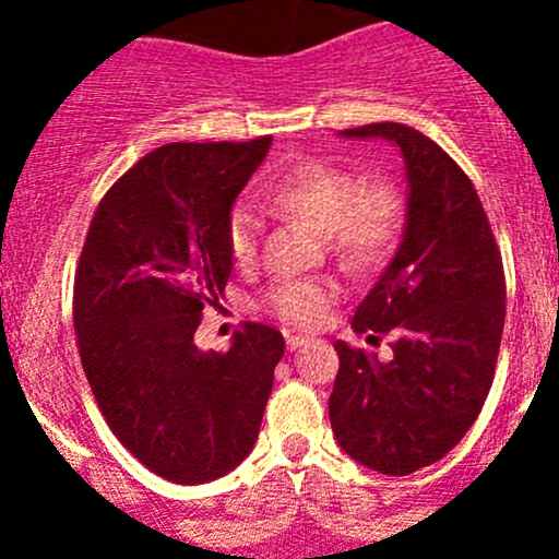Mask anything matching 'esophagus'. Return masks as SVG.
<instances>
[{"label":"esophagus","instance_id":"esophagus-1","mask_svg":"<svg viewBox=\"0 0 559 559\" xmlns=\"http://www.w3.org/2000/svg\"><path fill=\"white\" fill-rule=\"evenodd\" d=\"M306 343H308L306 335H292V337H286V348H289V352H295V348L306 346Z\"/></svg>","mask_w":559,"mask_h":559}]
</instances>
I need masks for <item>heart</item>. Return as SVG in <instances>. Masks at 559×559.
Wrapping results in <instances>:
<instances>
[{"mask_svg":"<svg viewBox=\"0 0 559 559\" xmlns=\"http://www.w3.org/2000/svg\"><path fill=\"white\" fill-rule=\"evenodd\" d=\"M267 202L284 216L311 224L326 235L337 257L354 270L381 262L403 222V205L394 186L384 180L362 183L359 175L324 159H302L286 167L270 183ZM259 222L238 207L227 222V246L235 262H248L257 251ZM335 289L324 281H289L270 292V308L295 326H313L324 316Z\"/></svg>","mask_w":559,"mask_h":559,"instance_id":"1","label":"heart"}]
</instances>
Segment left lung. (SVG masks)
I'll list each match as a JSON object with an SVG mask.
<instances>
[{
    "instance_id": "left-lung-1",
    "label": "left lung",
    "mask_w": 559,
    "mask_h": 559,
    "mask_svg": "<svg viewBox=\"0 0 559 559\" xmlns=\"http://www.w3.org/2000/svg\"><path fill=\"white\" fill-rule=\"evenodd\" d=\"M337 134L392 143L408 200L397 251L352 319L368 341L392 332L394 357L335 343L332 432L359 465L408 476L452 452L481 414L503 337V262L471 178L441 145L394 121Z\"/></svg>"
}]
</instances>
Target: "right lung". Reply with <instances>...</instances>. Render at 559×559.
<instances>
[{
    "instance_id": "add662e5",
    "label": "right lung",
    "mask_w": 559,
    "mask_h": 559,
    "mask_svg": "<svg viewBox=\"0 0 559 559\" xmlns=\"http://www.w3.org/2000/svg\"><path fill=\"white\" fill-rule=\"evenodd\" d=\"M273 138L170 143L110 186L75 273L81 362L118 441L175 484L227 476L253 449L284 337L248 324L227 354L194 332L224 297L235 200Z\"/></svg>"
}]
</instances>
